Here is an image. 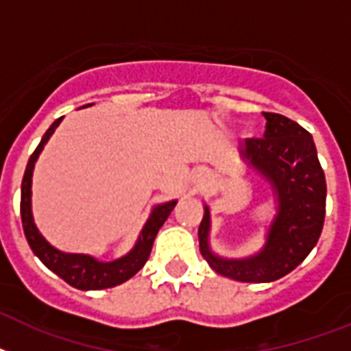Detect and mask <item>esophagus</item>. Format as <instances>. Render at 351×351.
<instances>
[{"label":"esophagus","instance_id":"esophagus-1","mask_svg":"<svg viewBox=\"0 0 351 351\" xmlns=\"http://www.w3.org/2000/svg\"><path fill=\"white\" fill-rule=\"evenodd\" d=\"M207 178H209V175H207L205 171H196L195 176H193V182H195L196 189H200V187H204V185L207 184Z\"/></svg>","mask_w":351,"mask_h":351}]
</instances>
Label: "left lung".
Here are the masks:
<instances>
[{
	"mask_svg": "<svg viewBox=\"0 0 351 351\" xmlns=\"http://www.w3.org/2000/svg\"><path fill=\"white\" fill-rule=\"evenodd\" d=\"M263 115V138H247L240 146V156L269 182L278 204L265 245L247 258L213 252L207 205L198 227L200 252L210 269L243 283H270L292 272L317 243L326 213V180L312 135L285 115Z\"/></svg>",
	"mask_w": 351,
	"mask_h": 351,
	"instance_id": "obj_1",
	"label": "left lung"
}]
</instances>
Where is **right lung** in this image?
Masks as SVG:
<instances>
[{"label": "right lung", "instance_id": "obj_1", "mask_svg": "<svg viewBox=\"0 0 351 351\" xmlns=\"http://www.w3.org/2000/svg\"><path fill=\"white\" fill-rule=\"evenodd\" d=\"M90 106V104H86ZM61 119H57L52 126L48 128L47 133L43 135L39 146L36 147L30 158H28L27 169L23 175L21 182V221L23 230L27 236V241L30 245L34 254L47 265L48 269L56 272L59 278H62L68 285H72L79 290H102L111 289L117 285L124 283L130 278L138 272L146 265L147 258L151 254V247L155 241L158 230L171 215V210L175 209L176 200L158 204L153 207L149 218L142 227L141 234L136 238L133 249L124 254L122 258L113 259V261H99L90 254H72V252H62L56 249L53 245L45 240V236L39 232V229L34 223L32 216V175L36 162L41 155L43 147L47 146L50 136L53 135L56 128L61 124Z\"/></svg>", "mask_w": 351, "mask_h": 351}]
</instances>
